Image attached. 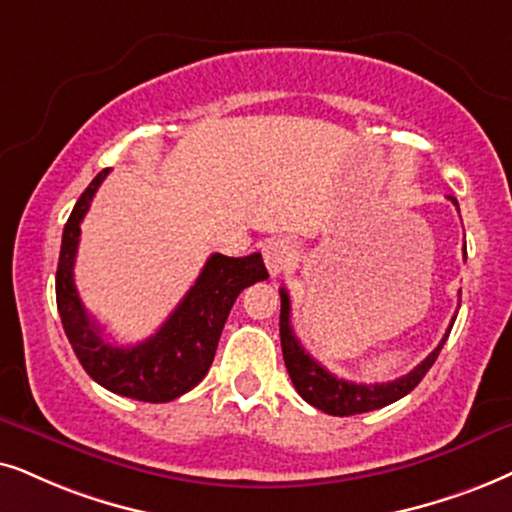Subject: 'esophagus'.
I'll return each mask as SVG.
<instances>
[{
	"instance_id": "34e87169",
	"label": "esophagus",
	"mask_w": 512,
	"mask_h": 512,
	"mask_svg": "<svg viewBox=\"0 0 512 512\" xmlns=\"http://www.w3.org/2000/svg\"><path fill=\"white\" fill-rule=\"evenodd\" d=\"M262 257L269 274L278 276L283 274V271H288L290 264L295 262V245L290 243L288 238H271V241L264 243Z\"/></svg>"
}]
</instances>
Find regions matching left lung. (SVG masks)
Here are the masks:
<instances>
[{"label": "left lung", "mask_w": 512, "mask_h": 512, "mask_svg": "<svg viewBox=\"0 0 512 512\" xmlns=\"http://www.w3.org/2000/svg\"><path fill=\"white\" fill-rule=\"evenodd\" d=\"M454 205L458 208L456 198ZM456 316L451 319V326H454ZM451 326L442 342L432 349V352L425 357L420 364L413 368L411 373L401 375V378L392 380V383H375V385H364V383H352V380L338 378L328 368H323L314 357H309L300 345V340L295 338L293 328H290V297L286 288H281V347H283V361H286L288 375L293 380L295 390L300 397L307 401V404L316 406V409L328 413V416H354V413H366L383 409V406L392 404L401 397H406L413 387H416L420 380L425 378V373L430 371L435 359L442 352L446 338H449Z\"/></svg>", "instance_id": "left-lung-1"}]
</instances>
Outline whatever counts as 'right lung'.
Masks as SVG:
<instances>
[{"instance_id":"add662e5","label":"right lung","mask_w":512,"mask_h":512,"mask_svg":"<svg viewBox=\"0 0 512 512\" xmlns=\"http://www.w3.org/2000/svg\"><path fill=\"white\" fill-rule=\"evenodd\" d=\"M111 170H101L84 189L63 226L56 269V304L73 352L89 378L122 397L165 404L193 390L215 359L219 335L243 288L269 278L260 252L248 257L210 255L184 300L158 333L132 347L103 340L101 326L82 307L73 281L80 224L94 193Z\"/></svg>"}]
</instances>
